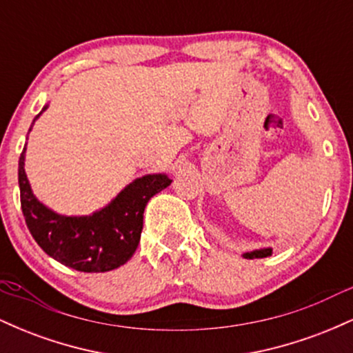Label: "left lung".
Instances as JSON below:
<instances>
[{
  "instance_id": "8db88e82",
  "label": "left lung",
  "mask_w": 353,
  "mask_h": 353,
  "mask_svg": "<svg viewBox=\"0 0 353 353\" xmlns=\"http://www.w3.org/2000/svg\"><path fill=\"white\" fill-rule=\"evenodd\" d=\"M269 255H272V249L252 250V252H245L244 257L245 259H262V257H269Z\"/></svg>"
}]
</instances>
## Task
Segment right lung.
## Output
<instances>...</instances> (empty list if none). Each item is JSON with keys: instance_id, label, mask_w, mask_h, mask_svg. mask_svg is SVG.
I'll use <instances>...</instances> for the list:
<instances>
[{"instance_id": "add662e5", "label": "right lung", "mask_w": 353, "mask_h": 353, "mask_svg": "<svg viewBox=\"0 0 353 353\" xmlns=\"http://www.w3.org/2000/svg\"><path fill=\"white\" fill-rule=\"evenodd\" d=\"M24 151L18 165L21 209L38 245L54 261L79 272H108L125 264L139 244L145 204L172 179L165 174H149L129 184L92 216L66 217L52 212L33 196L24 172Z\"/></svg>"}]
</instances>
